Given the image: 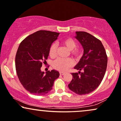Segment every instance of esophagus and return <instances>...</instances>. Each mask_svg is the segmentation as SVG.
Segmentation results:
<instances>
[{
    "label": "esophagus",
    "instance_id": "1",
    "mask_svg": "<svg viewBox=\"0 0 121 121\" xmlns=\"http://www.w3.org/2000/svg\"><path fill=\"white\" fill-rule=\"evenodd\" d=\"M59 74H60V75H63V74H65V73L63 72H59Z\"/></svg>",
    "mask_w": 121,
    "mask_h": 121
}]
</instances>
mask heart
<instances>
[{"label":"heart","mask_w":121,"mask_h":121,"mask_svg":"<svg viewBox=\"0 0 121 121\" xmlns=\"http://www.w3.org/2000/svg\"><path fill=\"white\" fill-rule=\"evenodd\" d=\"M61 44L70 50L71 56L75 58L81 56L82 54V48L77 46L76 41L71 38H67L61 41ZM57 47L56 44H53L50 46L49 50V56L52 58H55L56 56ZM73 62L71 59H58L53 62V67L58 71L65 72L68 68L72 66Z\"/></svg>","instance_id":"b5f03b06"}]
</instances>
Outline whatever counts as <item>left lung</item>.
Listing matches in <instances>:
<instances>
[{"instance_id": "left-lung-1", "label": "left lung", "mask_w": 121, "mask_h": 121, "mask_svg": "<svg viewBox=\"0 0 121 121\" xmlns=\"http://www.w3.org/2000/svg\"><path fill=\"white\" fill-rule=\"evenodd\" d=\"M76 33L75 38L83 48V54L74 67V69L80 71L71 73L72 80L68 87L77 94H88L102 82L107 69L108 57L100 40L84 31Z\"/></svg>"}]
</instances>
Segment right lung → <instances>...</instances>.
<instances>
[{"mask_svg":"<svg viewBox=\"0 0 121 121\" xmlns=\"http://www.w3.org/2000/svg\"><path fill=\"white\" fill-rule=\"evenodd\" d=\"M59 33L40 30L28 36L19 44L16 53V72L23 87L32 94L43 95L52 89L54 82L59 77L56 70L44 73L41 67L45 63L52 43Z\"/></svg>","mask_w":121,"mask_h":121,"instance_id":"right-lung-1","label":"right lung"}]
</instances>
